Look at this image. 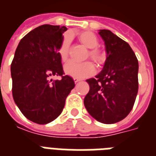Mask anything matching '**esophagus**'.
<instances>
[{
	"mask_svg": "<svg viewBox=\"0 0 156 156\" xmlns=\"http://www.w3.org/2000/svg\"><path fill=\"white\" fill-rule=\"evenodd\" d=\"M74 81H75V83H77V82H79V81H80L81 80L79 79V78H74Z\"/></svg>",
	"mask_w": 156,
	"mask_h": 156,
	"instance_id": "34e87169",
	"label": "esophagus"
}]
</instances>
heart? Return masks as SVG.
<instances>
[{"instance_id": "obj_1", "label": "heart", "mask_w": 156, "mask_h": 156, "mask_svg": "<svg viewBox=\"0 0 156 156\" xmlns=\"http://www.w3.org/2000/svg\"><path fill=\"white\" fill-rule=\"evenodd\" d=\"M77 38L80 42L85 47L90 48L89 51V55L94 62L97 63L98 65H101L105 62L106 60V54L105 51L97 48L99 44V40L94 34L90 31H83L77 34ZM70 43V36L68 34L64 35V37L61 41L60 45L57 48V52L62 62H66L68 59ZM64 70L66 74L70 76L75 78H84L93 75L95 68L91 62H85L83 63L69 62L65 65Z\"/></svg>"}]
</instances>
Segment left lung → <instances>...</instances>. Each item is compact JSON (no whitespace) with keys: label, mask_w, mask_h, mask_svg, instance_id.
<instances>
[{"label":"left lung","mask_w":156,"mask_h":156,"mask_svg":"<svg viewBox=\"0 0 156 156\" xmlns=\"http://www.w3.org/2000/svg\"><path fill=\"white\" fill-rule=\"evenodd\" d=\"M107 57L104 68L86 80L90 91L84 99L88 113L102 123H115L132 111L138 92V61L127 42L108 29H99Z\"/></svg>","instance_id":"1"}]
</instances>
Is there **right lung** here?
<instances>
[{
  "label": "right lung",
  "mask_w": 156,
  "mask_h": 156,
  "mask_svg": "<svg viewBox=\"0 0 156 156\" xmlns=\"http://www.w3.org/2000/svg\"><path fill=\"white\" fill-rule=\"evenodd\" d=\"M66 30L65 26L41 25L21 39L15 52L10 66L13 99L24 117L35 123L55 120L75 87L73 79L64 76L57 52ZM52 75L62 80L52 81Z\"/></svg>",
  "instance_id": "add662e5"
}]
</instances>
